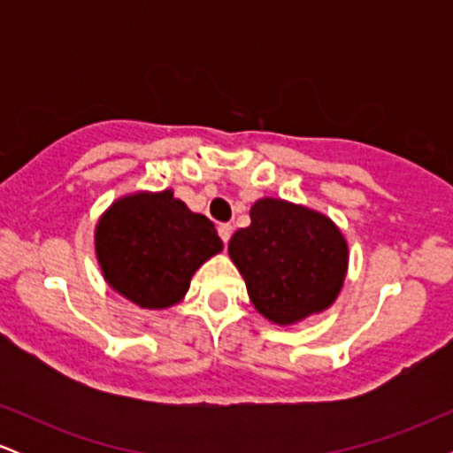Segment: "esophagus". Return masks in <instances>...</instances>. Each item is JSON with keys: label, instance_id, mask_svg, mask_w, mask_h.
Here are the masks:
<instances>
[{"label": "esophagus", "instance_id": "1", "mask_svg": "<svg viewBox=\"0 0 453 453\" xmlns=\"http://www.w3.org/2000/svg\"><path fill=\"white\" fill-rule=\"evenodd\" d=\"M219 236H221L223 244L230 242V238H232V226H230V223H221V226H219Z\"/></svg>", "mask_w": 453, "mask_h": 453}]
</instances>
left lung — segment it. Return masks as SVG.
Wrapping results in <instances>:
<instances>
[{"label":"left lung","instance_id":"8db88e82","mask_svg":"<svg viewBox=\"0 0 453 453\" xmlns=\"http://www.w3.org/2000/svg\"><path fill=\"white\" fill-rule=\"evenodd\" d=\"M249 215L251 226L234 232L227 253L253 306L279 326L326 311L341 292L349 262L334 221L277 197L257 200Z\"/></svg>","mask_w":453,"mask_h":453}]
</instances>
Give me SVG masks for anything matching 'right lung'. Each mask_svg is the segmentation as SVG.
<instances>
[{"mask_svg":"<svg viewBox=\"0 0 453 453\" xmlns=\"http://www.w3.org/2000/svg\"><path fill=\"white\" fill-rule=\"evenodd\" d=\"M221 249L209 217L191 212L173 189L121 197L96 226L104 279L140 309L179 303L196 270Z\"/></svg>","mask_w":453,"mask_h":453,"instance_id":"1","label":"right lung"}]
</instances>
